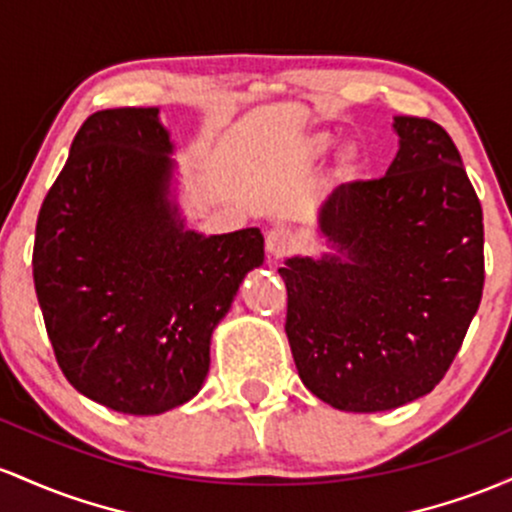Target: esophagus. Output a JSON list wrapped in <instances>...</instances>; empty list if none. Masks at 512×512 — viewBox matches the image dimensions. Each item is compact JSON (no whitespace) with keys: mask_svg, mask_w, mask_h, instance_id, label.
Listing matches in <instances>:
<instances>
[{"mask_svg":"<svg viewBox=\"0 0 512 512\" xmlns=\"http://www.w3.org/2000/svg\"><path fill=\"white\" fill-rule=\"evenodd\" d=\"M295 246V234L285 227H273L266 234V251L271 258H283L292 251Z\"/></svg>","mask_w":512,"mask_h":512,"instance_id":"esophagus-1","label":"esophagus"}]
</instances>
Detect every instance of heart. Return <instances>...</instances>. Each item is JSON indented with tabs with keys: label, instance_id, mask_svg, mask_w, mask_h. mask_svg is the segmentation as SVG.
I'll return each mask as SVG.
<instances>
[{
	"label": "heart",
	"instance_id": "obj_1",
	"mask_svg": "<svg viewBox=\"0 0 512 512\" xmlns=\"http://www.w3.org/2000/svg\"><path fill=\"white\" fill-rule=\"evenodd\" d=\"M331 145L333 135H329V132H317V135L309 137L307 149L309 154H321ZM360 166H363V149H360L358 142H346V145L338 149V171L343 176H353L355 171H360Z\"/></svg>",
	"mask_w": 512,
	"mask_h": 512
}]
</instances>
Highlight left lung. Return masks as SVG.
Masks as SVG:
<instances>
[{
  "instance_id": "8db88e82",
  "label": "left lung",
  "mask_w": 512,
  "mask_h": 512,
  "mask_svg": "<svg viewBox=\"0 0 512 512\" xmlns=\"http://www.w3.org/2000/svg\"><path fill=\"white\" fill-rule=\"evenodd\" d=\"M387 176L319 208L331 251L292 256L285 333L304 387L341 411L399 409L450 370L484 290V215L455 142L396 116Z\"/></svg>"
}]
</instances>
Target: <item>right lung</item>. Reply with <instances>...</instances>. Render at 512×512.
Here are the masks:
<instances>
[{
  "label": "right lung",
  "mask_w": 512,
  "mask_h": 512,
  "mask_svg": "<svg viewBox=\"0 0 512 512\" xmlns=\"http://www.w3.org/2000/svg\"><path fill=\"white\" fill-rule=\"evenodd\" d=\"M171 154L159 108L94 113L36 225L33 283L57 365L77 392L132 416L200 392L212 331L263 263L258 227H186Z\"/></svg>",
  "instance_id": "right-lung-1"
}]
</instances>
